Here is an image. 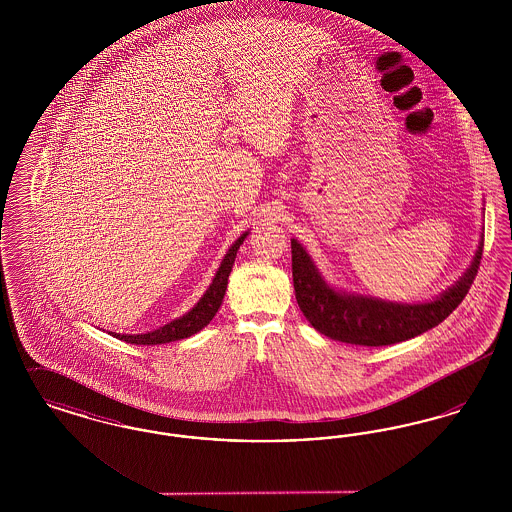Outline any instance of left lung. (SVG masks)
I'll use <instances>...</instances> for the list:
<instances>
[{"label": "left lung", "mask_w": 512, "mask_h": 512, "mask_svg": "<svg viewBox=\"0 0 512 512\" xmlns=\"http://www.w3.org/2000/svg\"><path fill=\"white\" fill-rule=\"evenodd\" d=\"M484 234L463 276L438 297L418 303L388 301L334 288L307 249L292 238L293 290L313 328L330 340L380 347L411 340L449 317L470 290L482 259Z\"/></svg>", "instance_id": "left-lung-1"}]
</instances>
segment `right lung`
<instances>
[{"label": "right lung", "mask_w": 512, "mask_h": 512, "mask_svg": "<svg viewBox=\"0 0 512 512\" xmlns=\"http://www.w3.org/2000/svg\"><path fill=\"white\" fill-rule=\"evenodd\" d=\"M249 230L244 232L234 244L228 247L226 255L222 257L219 268L209 284V288L199 297V301L194 307L182 315V317L174 318L171 322H167L165 326H159L146 334H117V332H109L111 336L126 341V343H136V345H159V343H171V341L184 340L197 334L199 330H203L213 317L217 315V311L222 305L226 286H228V276L234 267L236 261V253L240 249V245L244 244Z\"/></svg>", "instance_id": "obj_1"}]
</instances>
